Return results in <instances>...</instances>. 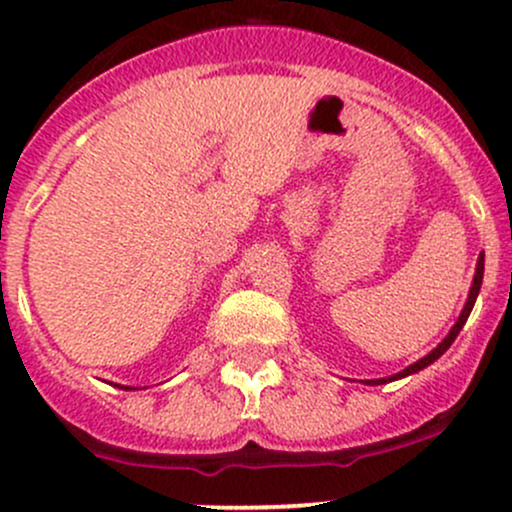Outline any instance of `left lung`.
I'll list each match as a JSON object with an SVG mask.
<instances>
[{"instance_id":"left-lung-1","label":"left lung","mask_w":512,"mask_h":512,"mask_svg":"<svg viewBox=\"0 0 512 512\" xmlns=\"http://www.w3.org/2000/svg\"><path fill=\"white\" fill-rule=\"evenodd\" d=\"M481 282H484V252H481V255H479V262H476V274H474V282H471V289H469V299H466L464 308H462V313H459L457 323L452 325V330H449V333H447V338L442 340L440 345L435 347V350L428 352V355H425L423 359H418V362H413L411 367L403 369V372H398V374H393V376H386V379H369V381H364V384H369V386H379V384H389V381L403 379V376H411V374H415V372H420V369L430 367V364L435 362V359H440L442 355H445V352L449 350V345H452V342L457 340L459 330L464 328V323H466V318H469L471 308H474L476 296H479V291H481Z\"/></svg>"}]
</instances>
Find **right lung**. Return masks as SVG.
<instances>
[{"instance_id": "1", "label": "right lung", "mask_w": 512, "mask_h": 512, "mask_svg": "<svg viewBox=\"0 0 512 512\" xmlns=\"http://www.w3.org/2000/svg\"><path fill=\"white\" fill-rule=\"evenodd\" d=\"M119 389H126V386H119Z\"/></svg>"}]
</instances>
